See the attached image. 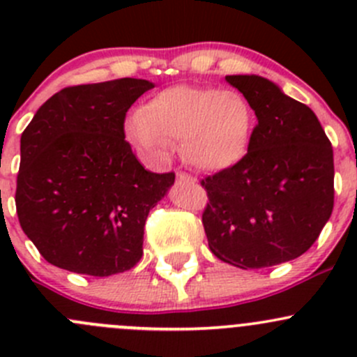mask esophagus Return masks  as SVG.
<instances>
[{
  "label": "esophagus",
  "mask_w": 357,
  "mask_h": 357,
  "mask_svg": "<svg viewBox=\"0 0 357 357\" xmlns=\"http://www.w3.org/2000/svg\"><path fill=\"white\" fill-rule=\"evenodd\" d=\"M176 179H178V181H195L193 176H190L188 172H183V171L176 172Z\"/></svg>",
  "instance_id": "34e87169"
}]
</instances>
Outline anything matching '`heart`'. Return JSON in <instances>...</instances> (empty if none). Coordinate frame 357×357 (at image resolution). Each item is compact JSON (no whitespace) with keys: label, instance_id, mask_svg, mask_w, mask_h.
I'll use <instances>...</instances> for the list:
<instances>
[{"label":"heart","instance_id":"b5f03b06","mask_svg":"<svg viewBox=\"0 0 357 357\" xmlns=\"http://www.w3.org/2000/svg\"><path fill=\"white\" fill-rule=\"evenodd\" d=\"M255 115L242 93L179 84L157 93L128 121L129 139L150 160L169 157L181 142L183 157L200 171H225L247 155Z\"/></svg>","mask_w":357,"mask_h":357}]
</instances>
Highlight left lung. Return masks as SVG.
Wrapping results in <instances>:
<instances>
[{"label": "left lung", "mask_w": 357, "mask_h": 357, "mask_svg": "<svg viewBox=\"0 0 357 357\" xmlns=\"http://www.w3.org/2000/svg\"><path fill=\"white\" fill-rule=\"evenodd\" d=\"M257 124L247 155L202 179L212 254L240 269L291 261L311 248L333 211V149L314 112L259 75H226Z\"/></svg>", "instance_id": "1"}]
</instances>
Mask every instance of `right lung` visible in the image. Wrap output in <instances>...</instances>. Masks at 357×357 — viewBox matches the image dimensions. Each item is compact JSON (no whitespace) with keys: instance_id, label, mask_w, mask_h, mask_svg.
<instances>
[{"instance_id":"1","label":"right lung","mask_w":357,"mask_h":357,"mask_svg":"<svg viewBox=\"0 0 357 357\" xmlns=\"http://www.w3.org/2000/svg\"><path fill=\"white\" fill-rule=\"evenodd\" d=\"M152 88L132 77L68 86L24 129L17 215L50 264L110 276L142 259L150 208L176 178L146 171L126 142V114Z\"/></svg>"}]
</instances>
